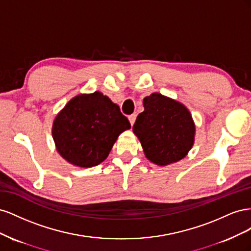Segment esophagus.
Returning a JSON list of instances; mask_svg holds the SVG:
<instances>
[{
  "mask_svg": "<svg viewBox=\"0 0 251 251\" xmlns=\"http://www.w3.org/2000/svg\"><path fill=\"white\" fill-rule=\"evenodd\" d=\"M136 117H137V115H136V114H132V115L128 116V120H130V123H131V125H132V126L135 124Z\"/></svg>",
  "mask_w": 251,
  "mask_h": 251,
  "instance_id": "34e87169",
  "label": "esophagus"
}]
</instances>
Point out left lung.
<instances>
[{
  "instance_id": "1",
  "label": "left lung",
  "mask_w": 251,
  "mask_h": 251,
  "mask_svg": "<svg viewBox=\"0 0 251 251\" xmlns=\"http://www.w3.org/2000/svg\"><path fill=\"white\" fill-rule=\"evenodd\" d=\"M144 111L133 126L144 154L158 165L177 162L194 144L195 125L183 104L159 93L143 100Z\"/></svg>"
}]
</instances>
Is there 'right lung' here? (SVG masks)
I'll return each instance as SVG.
<instances>
[{
    "label": "right lung",
    "instance_id": "obj_1",
    "mask_svg": "<svg viewBox=\"0 0 251 251\" xmlns=\"http://www.w3.org/2000/svg\"><path fill=\"white\" fill-rule=\"evenodd\" d=\"M131 127L117 104L100 92L78 95L66 104L52 127L58 153L68 162L91 168L101 163L120 133Z\"/></svg>",
    "mask_w": 251,
    "mask_h": 251
}]
</instances>
